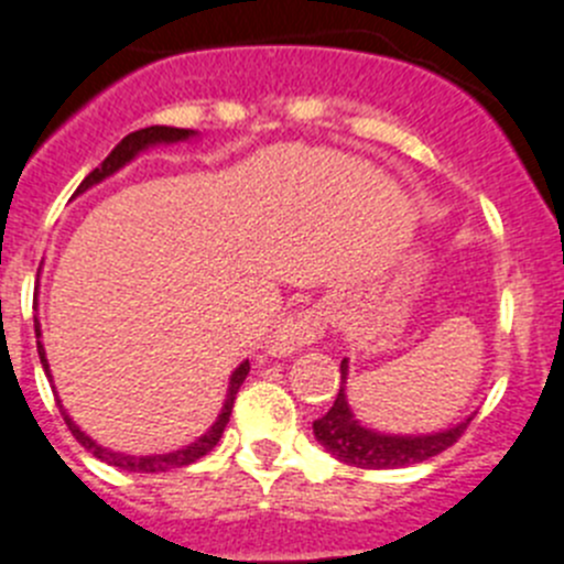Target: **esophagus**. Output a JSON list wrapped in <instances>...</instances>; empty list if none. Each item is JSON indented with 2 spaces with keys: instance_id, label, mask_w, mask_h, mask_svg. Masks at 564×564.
<instances>
[{
  "instance_id": "esophagus-1",
  "label": "esophagus",
  "mask_w": 564,
  "mask_h": 564,
  "mask_svg": "<svg viewBox=\"0 0 564 564\" xmlns=\"http://www.w3.org/2000/svg\"><path fill=\"white\" fill-rule=\"evenodd\" d=\"M323 334V323H319L317 312H297L283 317L275 325V330L267 339V350L272 356H292L297 350H303L306 345H312L317 336Z\"/></svg>"
}]
</instances>
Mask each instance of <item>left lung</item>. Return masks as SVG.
<instances>
[{
  "instance_id": "left-lung-1",
  "label": "left lung",
  "mask_w": 564,
  "mask_h": 564,
  "mask_svg": "<svg viewBox=\"0 0 564 564\" xmlns=\"http://www.w3.org/2000/svg\"><path fill=\"white\" fill-rule=\"evenodd\" d=\"M339 372V394H336V401L328 409V414L314 420V436H317L319 445L334 459L345 462V465L365 467V470H394V467L420 465V462L451 448L465 434L467 423L473 420L470 414V417L451 425V429L429 431V434H387V431L370 429V425H365L356 417L350 403H347L345 387L347 372H350V359H341Z\"/></svg>"
}]
</instances>
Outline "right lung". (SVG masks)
Masks as SVG:
<instances>
[{"label": "right lung", "instance_id": "add662e5", "mask_svg": "<svg viewBox=\"0 0 564 564\" xmlns=\"http://www.w3.org/2000/svg\"><path fill=\"white\" fill-rule=\"evenodd\" d=\"M197 139V130H183V128H166V124H152V128H144V130H135V133L124 135L119 144L113 147V152H110L108 158L102 161V166H97V170L91 172V175L86 177V181L77 186L75 197L77 194L88 192L91 186H97V183H102L105 177L116 175V172L122 170V166H128L133 158H139L141 152L152 150V147H161V144H177V141H192ZM35 339H39V359H41V367H44L46 378L52 381V372H50V361H46V350L44 345H41V323L35 319ZM247 372H250V361H241L239 367H236L234 372H230V381H228V394H225V403H223V412H219V417L214 420V425H210L208 431H205L203 436H197L194 442H188V445H183V448L177 451H166V454H150V456H133V454H119V451H110V448H102L97 440H91V436L86 434V431H80V425L75 423V420L68 417V412L63 409L61 403V414L63 420H66L68 431L75 434V440L80 442L83 448L91 451L97 459H102L105 465L110 467H119V470H128V473H166L172 470V467H186L192 465V462L203 459L208 451H214V445L219 442V436H223L225 425H228L230 420V412H234V401H236V392H239V387L245 383Z\"/></svg>", "mask_w": 564, "mask_h": 564}]
</instances>
